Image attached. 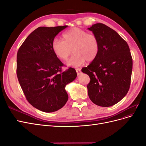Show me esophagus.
I'll return each mask as SVG.
<instances>
[{"label":"esophagus","mask_w":146,"mask_h":146,"mask_svg":"<svg viewBox=\"0 0 146 146\" xmlns=\"http://www.w3.org/2000/svg\"><path fill=\"white\" fill-rule=\"evenodd\" d=\"M76 72H77V74L78 76H79V75L82 73V71L80 69H76Z\"/></svg>","instance_id":"34e87169"}]
</instances>
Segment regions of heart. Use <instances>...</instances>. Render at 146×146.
Instances as JSON below:
<instances>
[{
    "mask_svg": "<svg viewBox=\"0 0 146 146\" xmlns=\"http://www.w3.org/2000/svg\"><path fill=\"white\" fill-rule=\"evenodd\" d=\"M63 40L55 38L52 41V48L61 61H66L74 52L68 64L78 67L85 62H91L98 57L100 51L99 38L93 33L79 27H73L63 34Z\"/></svg>",
    "mask_w": 146,
    "mask_h": 146,
    "instance_id": "b5f03b06",
    "label": "heart"
}]
</instances>
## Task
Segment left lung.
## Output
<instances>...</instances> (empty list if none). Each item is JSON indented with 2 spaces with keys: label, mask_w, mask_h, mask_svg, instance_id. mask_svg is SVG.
<instances>
[{
  "label": "left lung",
  "mask_w": 146,
  "mask_h": 146,
  "mask_svg": "<svg viewBox=\"0 0 146 146\" xmlns=\"http://www.w3.org/2000/svg\"><path fill=\"white\" fill-rule=\"evenodd\" d=\"M99 38L98 57L82 71L89 76L88 93L96 105L108 107L121 100L129 90L133 61L127 42L116 31L101 23L88 28Z\"/></svg>",
  "instance_id": "left-lung-1"
}]
</instances>
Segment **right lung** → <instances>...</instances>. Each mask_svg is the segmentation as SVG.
Segmentation results:
<instances>
[{"mask_svg":"<svg viewBox=\"0 0 146 146\" xmlns=\"http://www.w3.org/2000/svg\"><path fill=\"white\" fill-rule=\"evenodd\" d=\"M68 25L39 27L31 33L17 53V77L26 99L44 112L56 111L67 102L66 85L77 77L76 70L57 58L52 48L53 39Z\"/></svg>","mask_w":146,"mask_h":146,"instance_id":"right-lung-1","label":"right lung"}]
</instances>
